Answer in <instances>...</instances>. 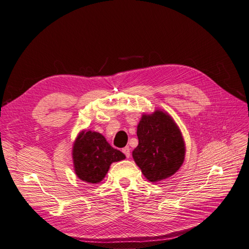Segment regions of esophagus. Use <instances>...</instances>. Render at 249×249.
Segmentation results:
<instances>
[{
  "mask_svg": "<svg viewBox=\"0 0 249 249\" xmlns=\"http://www.w3.org/2000/svg\"><path fill=\"white\" fill-rule=\"evenodd\" d=\"M123 153L125 155L126 158H130L131 157V149L129 146H125L123 148Z\"/></svg>",
  "mask_w": 249,
  "mask_h": 249,
  "instance_id": "obj_1",
  "label": "esophagus"
}]
</instances>
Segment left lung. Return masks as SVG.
<instances>
[{
  "label": "left lung",
  "mask_w": 249,
  "mask_h": 249,
  "mask_svg": "<svg viewBox=\"0 0 249 249\" xmlns=\"http://www.w3.org/2000/svg\"><path fill=\"white\" fill-rule=\"evenodd\" d=\"M138 146L134 161L149 182H159L179 169L185 159V144L178 127L162 111L143 115L137 127Z\"/></svg>",
  "instance_id": "8db88e82"
}]
</instances>
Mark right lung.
I'll list each match as a JSON object with an SVG mask.
<instances>
[{
    "instance_id": "obj_1",
    "label": "right lung",
    "mask_w": 249,
    "mask_h": 249,
    "mask_svg": "<svg viewBox=\"0 0 249 249\" xmlns=\"http://www.w3.org/2000/svg\"><path fill=\"white\" fill-rule=\"evenodd\" d=\"M74 170L80 179L96 184L106 176L113 162L125 159L120 150L112 147L103 135L82 132L72 149Z\"/></svg>"
}]
</instances>
